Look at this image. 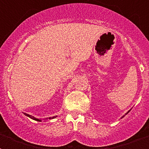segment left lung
<instances>
[{"mask_svg":"<svg viewBox=\"0 0 149 149\" xmlns=\"http://www.w3.org/2000/svg\"><path fill=\"white\" fill-rule=\"evenodd\" d=\"M131 111V110H129V111H127V113H125V115H124V116H123V117H121V118H124V117H125V115H126V114H127V113H129V111Z\"/></svg>","mask_w":149,"mask_h":149,"instance_id":"1","label":"left lung"}]
</instances>
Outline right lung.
I'll return each instance as SVG.
<instances>
[{"label": "right lung", "instance_id": "right-lung-1", "mask_svg": "<svg viewBox=\"0 0 149 149\" xmlns=\"http://www.w3.org/2000/svg\"><path fill=\"white\" fill-rule=\"evenodd\" d=\"M24 114L25 116H27V117H29V118H31V119H32V120H37V121H39V122H40V121H42V120H41V119H38V118H35V117H33V116H31V115H30V114H28V113H24ZM56 117H57V116H54V117H52V118H45V120H47L48 119H53V118H56Z\"/></svg>", "mask_w": 149, "mask_h": 149}]
</instances>
